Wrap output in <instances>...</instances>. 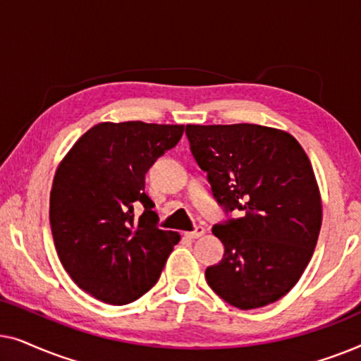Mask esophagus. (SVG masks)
Returning <instances> with one entry per match:
<instances>
[{
  "label": "esophagus",
  "mask_w": 361,
  "mask_h": 361,
  "mask_svg": "<svg viewBox=\"0 0 361 361\" xmlns=\"http://www.w3.org/2000/svg\"><path fill=\"white\" fill-rule=\"evenodd\" d=\"M204 233H205V228H204V226L199 225V226H195L194 231H189V233H185V235L189 236V238H200V236Z\"/></svg>",
  "instance_id": "1"
}]
</instances>
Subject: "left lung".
I'll return each mask as SVG.
<instances>
[{"instance_id": "left-lung-1", "label": "left lung", "mask_w": 361, "mask_h": 361, "mask_svg": "<svg viewBox=\"0 0 361 361\" xmlns=\"http://www.w3.org/2000/svg\"><path fill=\"white\" fill-rule=\"evenodd\" d=\"M185 135L216 202L236 215L212 228L225 253L207 284L241 310L276 302L307 268L322 225L307 154L289 133L250 123L187 125Z\"/></svg>"}]
</instances>
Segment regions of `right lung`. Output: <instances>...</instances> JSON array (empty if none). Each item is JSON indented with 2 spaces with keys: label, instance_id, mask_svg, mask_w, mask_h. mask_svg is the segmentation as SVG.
Returning a JSON list of instances; mask_svg holds the SVG:
<instances>
[{
  "label": "right lung",
  "instance_id": "1",
  "mask_svg": "<svg viewBox=\"0 0 361 361\" xmlns=\"http://www.w3.org/2000/svg\"><path fill=\"white\" fill-rule=\"evenodd\" d=\"M182 133L184 125L98 123L57 167L49 207L54 245L73 283L102 302L140 299L179 243V233L157 228L145 179ZM140 204L145 210L136 219Z\"/></svg>",
  "mask_w": 361,
  "mask_h": 361
}]
</instances>
